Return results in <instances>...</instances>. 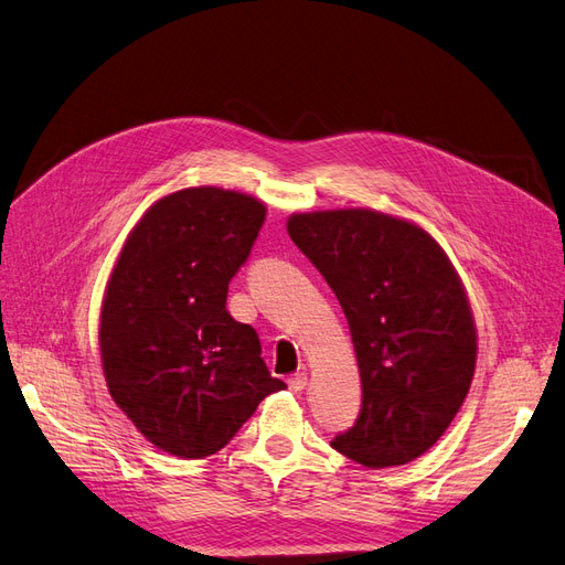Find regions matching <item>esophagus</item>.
<instances>
[{"label":"esophagus","mask_w":565,"mask_h":565,"mask_svg":"<svg viewBox=\"0 0 565 565\" xmlns=\"http://www.w3.org/2000/svg\"><path fill=\"white\" fill-rule=\"evenodd\" d=\"M287 384H289V388H292L295 393H299V391L306 388V384H309V377H306V372H297V374H292V377L287 380Z\"/></svg>","instance_id":"obj_1"}]
</instances>
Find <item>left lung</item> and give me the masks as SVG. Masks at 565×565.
Masks as SVG:
<instances>
[{
	"label": "left lung",
	"instance_id": "left-lung-1",
	"mask_svg": "<svg viewBox=\"0 0 565 565\" xmlns=\"http://www.w3.org/2000/svg\"><path fill=\"white\" fill-rule=\"evenodd\" d=\"M287 231L344 309L361 370V415L332 448L370 469L407 465L446 434L473 380L457 270L429 233L382 212L295 214Z\"/></svg>",
	"mask_w": 565,
	"mask_h": 565
}]
</instances>
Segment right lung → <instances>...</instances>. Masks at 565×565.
<instances>
[{"mask_svg":"<svg viewBox=\"0 0 565 565\" xmlns=\"http://www.w3.org/2000/svg\"><path fill=\"white\" fill-rule=\"evenodd\" d=\"M264 218V202L245 193L185 188L143 214L110 273L98 328L108 391L169 455L218 452L285 388L259 334L226 309Z\"/></svg>","mask_w":565,"mask_h":565,"instance_id":"1","label":"right lung"}]
</instances>
